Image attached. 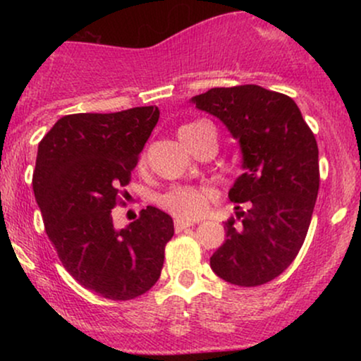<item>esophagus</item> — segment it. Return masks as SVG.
Instances as JSON below:
<instances>
[{
    "instance_id": "obj_1",
    "label": "esophagus",
    "mask_w": 361,
    "mask_h": 361,
    "mask_svg": "<svg viewBox=\"0 0 361 361\" xmlns=\"http://www.w3.org/2000/svg\"><path fill=\"white\" fill-rule=\"evenodd\" d=\"M192 226H193V222H190V221H181V219H176V221H175V231H176V233H181V231L188 229V227H192Z\"/></svg>"
}]
</instances>
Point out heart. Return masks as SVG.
Returning <instances> with one entry per match:
<instances>
[{
    "mask_svg": "<svg viewBox=\"0 0 361 361\" xmlns=\"http://www.w3.org/2000/svg\"><path fill=\"white\" fill-rule=\"evenodd\" d=\"M205 132H214L212 126L205 122H192L186 123L178 130L180 140L190 151L204 139ZM210 202V193L204 188H195V186H175L168 190L159 197V205L175 217L181 221H193V219L202 217L205 214L207 207Z\"/></svg>",
    "mask_w": 361,
    "mask_h": 361,
    "instance_id": "b5f03b06",
    "label": "heart"
}]
</instances>
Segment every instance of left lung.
<instances>
[{
    "label": "left lung",
    "mask_w": 361,
    "mask_h": 361,
    "mask_svg": "<svg viewBox=\"0 0 361 361\" xmlns=\"http://www.w3.org/2000/svg\"><path fill=\"white\" fill-rule=\"evenodd\" d=\"M190 102L221 120L243 156V175L229 190L235 217L224 224L227 239L210 268L239 287L267 283L287 270L307 235L319 192L316 137L292 98L256 85L212 88Z\"/></svg>",
    "instance_id": "8db88e82"
}]
</instances>
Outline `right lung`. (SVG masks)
Masks as SVG:
<instances>
[{
  "instance_id": "right-lung-1",
  "label": "right lung",
  "mask_w": 361,
  "mask_h": 361,
  "mask_svg": "<svg viewBox=\"0 0 361 361\" xmlns=\"http://www.w3.org/2000/svg\"><path fill=\"white\" fill-rule=\"evenodd\" d=\"M157 120V106L66 115L37 151L32 185L45 233L69 275L105 299L146 293L175 234L173 219L151 205L123 229L111 219Z\"/></svg>"
}]
</instances>
